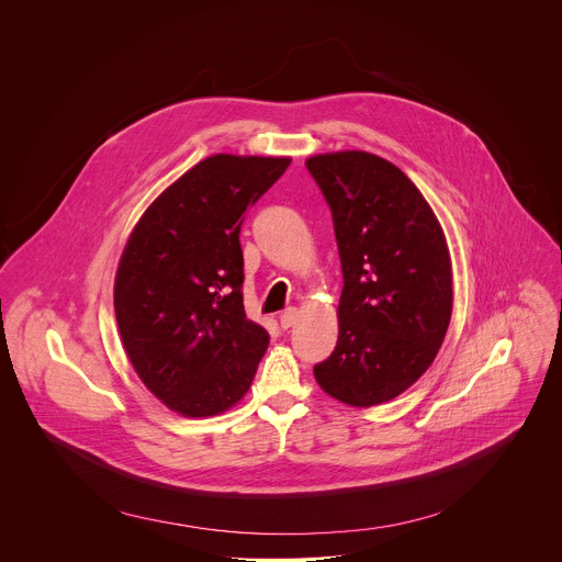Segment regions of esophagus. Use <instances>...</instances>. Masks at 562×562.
I'll list each match as a JSON object with an SVG mask.
<instances>
[{"mask_svg":"<svg viewBox=\"0 0 562 562\" xmlns=\"http://www.w3.org/2000/svg\"><path fill=\"white\" fill-rule=\"evenodd\" d=\"M295 319H297V308H286L282 315H280V327L282 329H289V327H293L295 325Z\"/></svg>","mask_w":562,"mask_h":562,"instance_id":"34e87169","label":"esophagus"}]
</instances>
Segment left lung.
<instances>
[{"label": "left lung", "mask_w": 562, "mask_h": 562, "mask_svg": "<svg viewBox=\"0 0 562 562\" xmlns=\"http://www.w3.org/2000/svg\"><path fill=\"white\" fill-rule=\"evenodd\" d=\"M342 265L340 334L313 367L317 384L351 407L409 389L434 362L453 306L445 233L416 184L364 150L313 155Z\"/></svg>", "instance_id": "left-lung-1"}]
</instances>
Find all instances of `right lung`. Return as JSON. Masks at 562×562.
<instances>
[{"instance_id": "obj_1", "label": "right lung", "mask_w": 562, "mask_h": 562, "mask_svg": "<svg viewBox=\"0 0 562 562\" xmlns=\"http://www.w3.org/2000/svg\"><path fill=\"white\" fill-rule=\"evenodd\" d=\"M289 157L211 155L135 224L115 276L126 356L162 403L215 416L249 391L269 334L245 313L239 226Z\"/></svg>"}]
</instances>
